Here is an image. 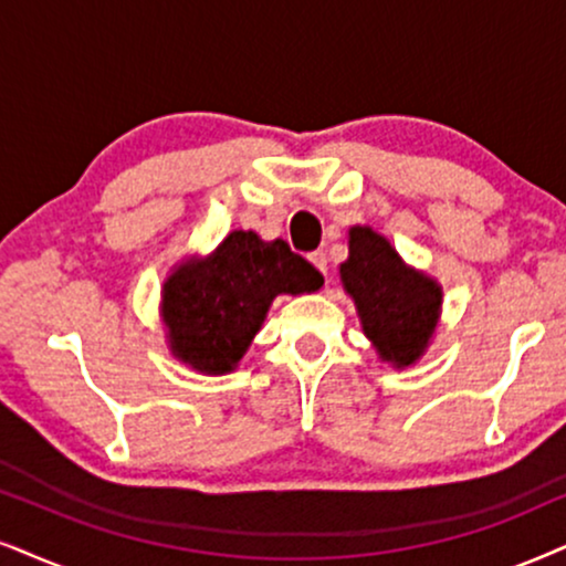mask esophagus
I'll list each match as a JSON object with an SVG mask.
<instances>
[{"instance_id": "34e87169", "label": "esophagus", "mask_w": 566, "mask_h": 566, "mask_svg": "<svg viewBox=\"0 0 566 566\" xmlns=\"http://www.w3.org/2000/svg\"><path fill=\"white\" fill-rule=\"evenodd\" d=\"M307 261H311L313 266H316L324 276L328 274V259H326L324 250H316V253H311V255H307Z\"/></svg>"}]
</instances>
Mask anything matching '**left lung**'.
Returning <instances> with one entry per match:
<instances>
[{"label":"left lung","mask_w":566,"mask_h":566,"mask_svg":"<svg viewBox=\"0 0 566 566\" xmlns=\"http://www.w3.org/2000/svg\"><path fill=\"white\" fill-rule=\"evenodd\" d=\"M339 276L378 357L395 368L418 363L439 324L441 284L407 266L370 227H349V255Z\"/></svg>","instance_id":"1"}]
</instances>
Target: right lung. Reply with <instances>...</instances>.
I'll return each mask as SVG.
<instances>
[{
  "mask_svg": "<svg viewBox=\"0 0 566 566\" xmlns=\"http://www.w3.org/2000/svg\"><path fill=\"white\" fill-rule=\"evenodd\" d=\"M324 276L284 240L234 230L213 253L177 263L161 287V321L177 360L206 376L238 368L276 295L316 292Z\"/></svg>",
  "mask_w": 566,
  "mask_h": 566,
  "instance_id": "1",
  "label": "right lung"
}]
</instances>
